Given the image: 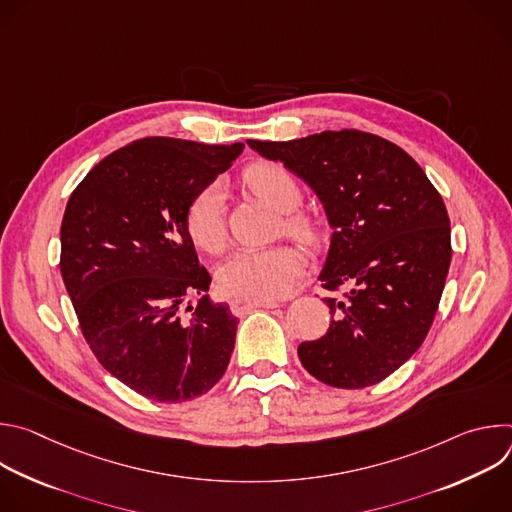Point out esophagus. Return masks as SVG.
<instances>
[{"mask_svg": "<svg viewBox=\"0 0 512 512\" xmlns=\"http://www.w3.org/2000/svg\"><path fill=\"white\" fill-rule=\"evenodd\" d=\"M279 304L275 300H247V298H235L231 302V310L235 316H243L255 308H277Z\"/></svg>", "mask_w": 512, "mask_h": 512, "instance_id": "1", "label": "esophagus"}]
</instances>
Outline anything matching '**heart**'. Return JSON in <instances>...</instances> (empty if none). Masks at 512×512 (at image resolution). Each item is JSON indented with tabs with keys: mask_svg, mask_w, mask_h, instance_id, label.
Instances as JSON below:
<instances>
[{
	"mask_svg": "<svg viewBox=\"0 0 512 512\" xmlns=\"http://www.w3.org/2000/svg\"><path fill=\"white\" fill-rule=\"evenodd\" d=\"M247 186L283 216V229L306 243H318L320 227L296 210L302 188L287 168L275 162H259L245 172ZM188 233L196 247L218 253L225 247V188L221 182L204 186L188 206ZM306 267L300 247L281 243L265 249H243L229 257L216 273L218 287L227 296L247 300H271L283 296Z\"/></svg>",
	"mask_w": 512,
	"mask_h": 512,
	"instance_id": "b5f03b06",
	"label": "heart"
}]
</instances>
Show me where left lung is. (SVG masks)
Instances as JSON below:
<instances>
[{"label": "left lung", "mask_w": 512, "mask_h": 512, "mask_svg": "<svg viewBox=\"0 0 512 512\" xmlns=\"http://www.w3.org/2000/svg\"><path fill=\"white\" fill-rule=\"evenodd\" d=\"M320 198L332 229L318 279L346 294L326 298L328 332L298 346L304 369L338 389L371 387L425 340L452 261L446 204L399 145L356 129L291 141H247Z\"/></svg>", "instance_id": "8db88e82"}]
</instances>
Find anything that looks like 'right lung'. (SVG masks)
I'll list each match as a JSON object with an SVG mask.
<instances>
[{"label": "right lung", "instance_id": "obj_1", "mask_svg": "<svg viewBox=\"0 0 512 512\" xmlns=\"http://www.w3.org/2000/svg\"><path fill=\"white\" fill-rule=\"evenodd\" d=\"M245 145L145 137L101 160L70 194L60 273L103 369L135 393L182 403L210 391L235 348L237 318L208 298L188 233L192 198ZM190 295L196 309L183 310Z\"/></svg>", "mask_w": 512, "mask_h": 512}]
</instances>
